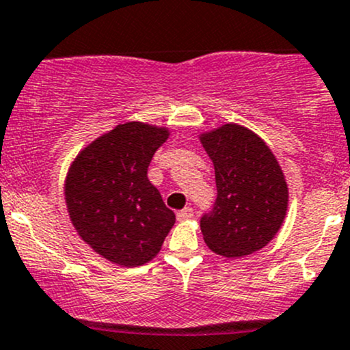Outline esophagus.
<instances>
[{
    "instance_id": "obj_1",
    "label": "esophagus",
    "mask_w": 350,
    "mask_h": 350,
    "mask_svg": "<svg viewBox=\"0 0 350 350\" xmlns=\"http://www.w3.org/2000/svg\"><path fill=\"white\" fill-rule=\"evenodd\" d=\"M192 217H193V208L192 207H185L183 211L176 212V219H178L180 222L189 221V219H192Z\"/></svg>"
}]
</instances>
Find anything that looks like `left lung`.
<instances>
[{"instance_id":"1","label":"left lung","mask_w":350,"mask_h":350,"mask_svg":"<svg viewBox=\"0 0 350 350\" xmlns=\"http://www.w3.org/2000/svg\"><path fill=\"white\" fill-rule=\"evenodd\" d=\"M214 163L217 199L200 221L211 251L243 258L268 246L288 211V183L261 136L237 122L199 135Z\"/></svg>"}]
</instances>
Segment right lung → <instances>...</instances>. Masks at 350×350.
Segmentation results:
<instances>
[{
    "instance_id": "right-lung-1",
    "label": "right lung",
    "mask_w": 350,
    "mask_h": 350,
    "mask_svg": "<svg viewBox=\"0 0 350 350\" xmlns=\"http://www.w3.org/2000/svg\"><path fill=\"white\" fill-rule=\"evenodd\" d=\"M170 128L142 121L97 136L68 167L64 196L81 239L118 266L151 261L175 224V214L148 180L154 151Z\"/></svg>"
}]
</instances>
